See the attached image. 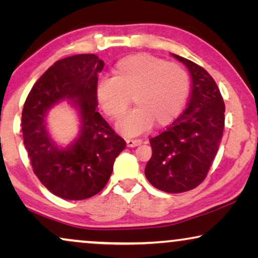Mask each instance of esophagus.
<instances>
[{
	"instance_id": "esophagus-1",
	"label": "esophagus",
	"mask_w": 258,
	"mask_h": 258,
	"mask_svg": "<svg viewBox=\"0 0 258 258\" xmlns=\"http://www.w3.org/2000/svg\"><path fill=\"white\" fill-rule=\"evenodd\" d=\"M126 146L133 148V147H137L140 144H142V140H132V139H126L125 140Z\"/></svg>"
}]
</instances>
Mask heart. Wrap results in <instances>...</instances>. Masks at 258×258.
<instances>
[{
  "label": "heart",
  "mask_w": 258,
  "mask_h": 258,
  "mask_svg": "<svg viewBox=\"0 0 258 258\" xmlns=\"http://www.w3.org/2000/svg\"><path fill=\"white\" fill-rule=\"evenodd\" d=\"M189 94L188 74L177 63L149 54H135L119 59L112 79L102 80L96 98L104 114L119 121L132 98L136 109L117 124L118 132L137 135L156 126H167L181 114Z\"/></svg>",
  "instance_id": "b5f03b06"
}]
</instances>
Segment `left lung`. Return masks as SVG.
<instances>
[{"label": "left lung", "mask_w": 258, "mask_h": 258, "mask_svg": "<svg viewBox=\"0 0 258 258\" xmlns=\"http://www.w3.org/2000/svg\"><path fill=\"white\" fill-rule=\"evenodd\" d=\"M172 56L184 63L191 75L190 101L164 132L150 139L153 156L144 174L155 188L178 194L195 189L207 177L223 135L225 105L206 69L178 55Z\"/></svg>", "instance_id": "obj_1"}]
</instances>
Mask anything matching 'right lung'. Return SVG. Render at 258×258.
Here are the masks:
<instances>
[{"label": "right lung", "instance_id": "1", "mask_svg": "<svg viewBox=\"0 0 258 258\" xmlns=\"http://www.w3.org/2000/svg\"><path fill=\"white\" fill-rule=\"evenodd\" d=\"M103 67L95 54L59 59L37 80L24 103L23 142L33 170L61 199L80 201L100 192L126 146L97 111V75ZM63 99L79 109L83 123L79 137L66 148L50 139L45 126L48 109Z\"/></svg>", "mask_w": 258, "mask_h": 258}]
</instances>
